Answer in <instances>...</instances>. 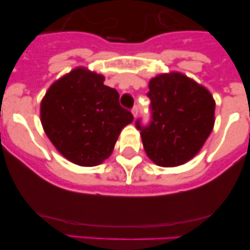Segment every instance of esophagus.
<instances>
[{"mask_svg":"<svg viewBox=\"0 0 250 250\" xmlns=\"http://www.w3.org/2000/svg\"><path fill=\"white\" fill-rule=\"evenodd\" d=\"M132 114H133V116H134V117L138 116V114H139V107H138V105H134V107L132 108Z\"/></svg>","mask_w":250,"mask_h":250,"instance_id":"1","label":"esophagus"}]
</instances>
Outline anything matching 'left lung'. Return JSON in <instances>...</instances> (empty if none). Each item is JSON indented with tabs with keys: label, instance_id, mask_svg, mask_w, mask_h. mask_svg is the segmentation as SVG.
Returning a JSON list of instances; mask_svg holds the SVG:
<instances>
[{
	"label": "left lung",
	"instance_id": "left-lung-1",
	"mask_svg": "<svg viewBox=\"0 0 250 250\" xmlns=\"http://www.w3.org/2000/svg\"><path fill=\"white\" fill-rule=\"evenodd\" d=\"M151 121L141 131L146 156L162 167L189 162L213 131L215 101L209 91L181 73L162 74L149 82Z\"/></svg>",
	"mask_w": 250,
	"mask_h": 250
}]
</instances>
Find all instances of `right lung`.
Instances as JSON below:
<instances>
[{"mask_svg":"<svg viewBox=\"0 0 250 250\" xmlns=\"http://www.w3.org/2000/svg\"><path fill=\"white\" fill-rule=\"evenodd\" d=\"M102 75L76 68L51 85L41 102V122L61 155L80 166H97L133 122Z\"/></svg>","mask_w":250,"mask_h":250,"instance_id":"add662e5","label":"right lung"}]
</instances>
